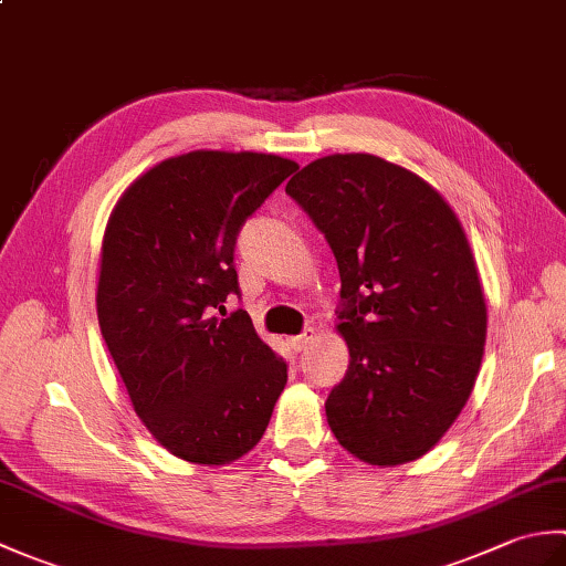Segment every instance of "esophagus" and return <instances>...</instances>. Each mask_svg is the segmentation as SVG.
<instances>
[{
    "label": "esophagus",
    "instance_id": "1",
    "mask_svg": "<svg viewBox=\"0 0 566 566\" xmlns=\"http://www.w3.org/2000/svg\"><path fill=\"white\" fill-rule=\"evenodd\" d=\"M316 338V331L314 328H306L302 335H294V338L290 340L292 343V347H294V350H298V353H302L304 350V347L311 343V340H314Z\"/></svg>",
    "mask_w": 566,
    "mask_h": 566
}]
</instances>
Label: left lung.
Masks as SVG:
<instances>
[{
  "label": "left lung",
  "instance_id": "obj_1",
  "mask_svg": "<svg viewBox=\"0 0 566 566\" xmlns=\"http://www.w3.org/2000/svg\"><path fill=\"white\" fill-rule=\"evenodd\" d=\"M296 199L338 260L350 365L326 401L333 436L375 467L438 444L474 389L486 298L464 228L423 177L369 153L302 167Z\"/></svg>",
  "mask_w": 566,
  "mask_h": 566
}]
</instances>
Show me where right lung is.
Returning <instances> with one entry per match:
<instances>
[{"instance_id":"right-lung-1","label":"right lung","mask_w":566,"mask_h":566,"mask_svg":"<svg viewBox=\"0 0 566 566\" xmlns=\"http://www.w3.org/2000/svg\"><path fill=\"white\" fill-rule=\"evenodd\" d=\"M296 167L272 153L175 155L136 177L106 221L99 328L134 411L179 460H240L284 391L286 363L245 311L216 308L238 294L240 226Z\"/></svg>"}]
</instances>
